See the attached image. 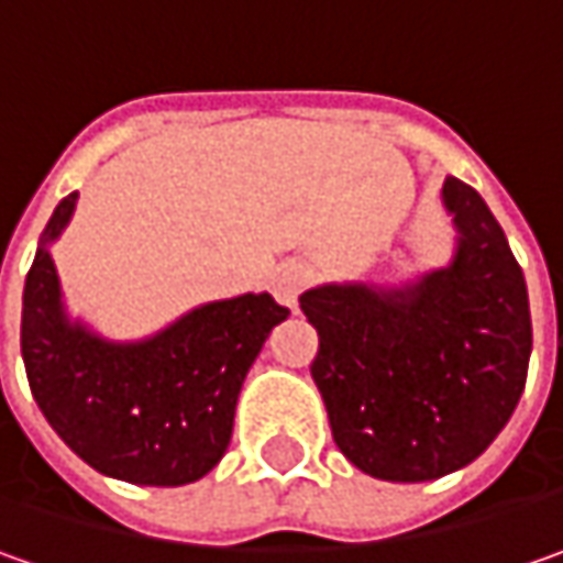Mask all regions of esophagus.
<instances>
[{"label":"esophagus","mask_w":563,"mask_h":563,"mask_svg":"<svg viewBox=\"0 0 563 563\" xmlns=\"http://www.w3.org/2000/svg\"><path fill=\"white\" fill-rule=\"evenodd\" d=\"M311 280V271L302 261H283L280 267L274 271V296L280 299L283 306L296 308L299 306V292L306 289Z\"/></svg>","instance_id":"obj_1"}]
</instances>
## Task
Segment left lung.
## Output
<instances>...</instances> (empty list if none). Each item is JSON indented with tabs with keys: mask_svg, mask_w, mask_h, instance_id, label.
I'll use <instances>...</instances> for the list:
<instances>
[{
	"mask_svg": "<svg viewBox=\"0 0 563 563\" xmlns=\"http://www.w3.org/2000/svg\"><path fill=\"white\" fill-rule=\"evenodd\" d=\"M456 245L400 286L321 283L299 296L318 330L311 378L343 456L384 482L470 466L520 404L532 353L529 296L501 223L476 188H441Z\"/></svg>",
	"mask_w": 563,
	"mask_h": 563,
	"instance_id": "1",
	"label": "left lung"
}]
</instances>
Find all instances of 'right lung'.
Segmentation results:
<instances>
[{"instance_id": "right-lung-1", "label": "right lung", "mask_w": 563, "mask_h": 563, "mask_svg": "<svg viewBox=\"0 0 563 563\" xmlns=\"http://www.w3.org/2000/svg\"><path fill=\"white\" fill-rule=\"evenodd\" d=\"M78 191L62 198L24 280L21 355L40 412L97 473L135 485L208 476L233 438L242 380L289 308L271 292L217 299L141 340L71 318L53 261Z\"/></svg>"}]
</instances>
